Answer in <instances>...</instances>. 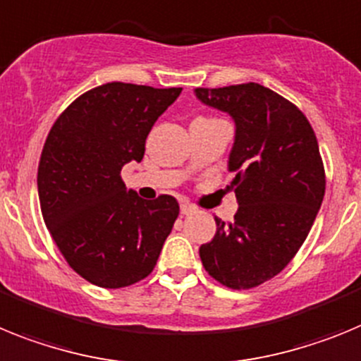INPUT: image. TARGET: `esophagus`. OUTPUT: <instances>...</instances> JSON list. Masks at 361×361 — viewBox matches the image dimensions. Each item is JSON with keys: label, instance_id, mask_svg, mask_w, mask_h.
Instances as JSON below:
<instances>
[{"label": "esophagus", "instance_id": "obj_1", "mask_svg": "<svg viewBox=\"0 0 361 361\" xmlns=\"http://www.w3.org/2000/svg\"><path fill=\"white\" fill-rule=\"evenodd\" d=\"M180 211H181V214H183V216H190V214H194V212H196V207L190 205V203H181Z\"/></svg>", "mask_w": 361, "mask_h": 361}]
</instances>
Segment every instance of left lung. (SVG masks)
Here are the masks:
<instances>
[{"label":"left lung","mask_w":361,"mask_h":361,"mask_svg":"<svg viewBox=\"0 0 361 361\" xmlns=\"http://www.w3.org/2000/svg\"><path fill=\"white\" fill-rule=\"evenodd\" d=\"M203 105L228 114L234 143L227 169L236 171L233 224L216 219L200 247L203 267L231 289H250L287 267L314 224L325 194L324 163L302 111L259 83L194 89Z\"/></svg>","instance_id":"1"}]
</instances>
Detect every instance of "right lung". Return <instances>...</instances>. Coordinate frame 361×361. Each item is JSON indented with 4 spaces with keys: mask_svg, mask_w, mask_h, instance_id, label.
Returning <instances> with one entry per match:
<instances>
[{
    "mask_svg": "<svg viewBox=\"0 0 361 361\" xmlns=\"http://www.w3.org/2000/svg\"><path fill=\"white\" fill-rule=\"evenodd\" d=\"M180 94L105 83L68 105L50 128L37 167L43 219L68 265L98 287L147 278L176 221V200H142L127 190L121 169L142 161L150 128Z\"/></svg>",
    "mask_w": 361,
    "mask_h": 361,
    "instance_id": "right-lung-1",
    "label": "right lung"
}]
</instances>
